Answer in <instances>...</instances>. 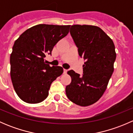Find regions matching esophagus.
Instances as JSON below:
<instances>
[{
    "label": "esophagus",
    "instance_id": "esophagus-1",
    "mask_svg": "<svg viewBox=\"0 0 133 133\" xmlns=\"http://www.w3.org/2000/svg\"><path fill=\"white\" fill-rule=\"evenodd\" d=\"M68 69H64V74H65V73H67V72H68Z\"/></svg>",
    "mask_w": 133,
    "mask_h": 133
}]
</instances>
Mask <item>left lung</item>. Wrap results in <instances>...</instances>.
<instances>
[{
    "label": "left lung",
    "mask_w": 133,
    "mask_h": 133,
    "mask_svg": "<svg viewBox=\"0 0 133 133\" xmlns=\"http://www.w3.org/2000/svg\"><path fill=\"white\" fill-rule=\"evenodd\" d=\"M70 34L85 62L82 76L73 70L68 72L71 82L65 87V93L76 105L88 106L97 102L106 89L114 71L115 47L108 35L95 25H71Z\"/></svg>",
    "instance_id": "left-lung-1"
}]
</instances>
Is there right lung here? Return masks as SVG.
<instances>
[{
  "instance_id": "obj_1",
  "label": "right lung",
  "mask_w": 133,
  "mask_h": 133,
  "mask_svg": "<svg viewBox=\"0 0 133 133\" xmlns=\"http://www.w3.org/2000/svg\"><path fill=\"white\" fill-rule=\"evenodd\" d=\"M70 25L38 24L25 31L13 46L10 75L16 93L24 102L37 104L48 96L51 83L63 73L60 66L44 62L47 54L69 33Z\"/></svg>"
}]
</instances>
